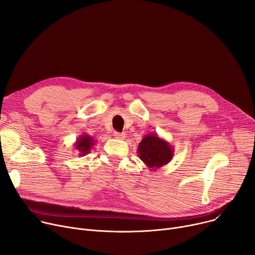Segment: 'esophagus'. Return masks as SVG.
I'll use <instances>...</instances> for the list:
<instances>
[{"label": "esophagus", "instance_id": "34e87169", "mask_svg": "<svg viewBox=\"0 0 255 255\" xmlns=\"http://www.w3.org/2000/svg\"><path fill=\"white\" fill-rule=\"evenodd\" d=\"M114 136H115V138H117V139H125V134L124 133H120V132H115L114 133Z\"/></svg>", "mask_w": 255, "mask_h": 255}]
</instances>
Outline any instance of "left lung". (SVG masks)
Returning <instances> with one entry per match:
<instances>
[{
  "instance_id": "left-lung-1",
  "label": "left lung",
  "mask_w": 255,
  "mask_h": 255,
  "mask_svg": "<svg viewBox=\"0 0 255 255\" xmlns=\"http://www.w3.org/2000/svg\"><path fill=\"white\" fill-rule=\"evenodd\" d=\"M174 147L158 134H146L138 144L137 154L139 159L146 165L149 170L167 165L173 158Z\"/></svg>"
}]
</instances>
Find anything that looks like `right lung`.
<instances>
[{"label":"right lung","mask_w":255,"mask_h":255,"mask_svg":"<svg viewBox=\"0 0 255 255\" xmlns=\"http://www.w3.org/2000/svg\"><path fill=\"white\" fill-rule=\"evenodd\" d=\"M96 140H94L90 135L88 134H82L80 135V137L77 139V141L74 143L75 149L79 152V156L83 157L89 154L90 150L92 149L93 145H95Z\"/></svg>","instance_id":"right-lung-1"}]
</instances>
